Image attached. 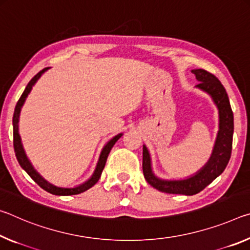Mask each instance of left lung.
<instances>
[{
    "instance_id": "1",
    "label": "left lung",
    "mask_w": 250,
    "mask_h": 250,
    "mask_svg": "<svg viewBox=\"0 0 250 250\" xmlns=\"http://www.w3.org/2000/svg\"><path fill=\"white\" fill-rule=\"evenodd\" d=\"M199 84L196 87L211 96L219 113V130L212 154L205 166L195 175L181 181H165L154 175L148 149L143 146V173L150 186L167 194H181L191 196L202 191L204 188L218 177L226 168L231 156L232 134H234V114L229 103L226 89L220 81L205 69H193Z\"/></svg>"
}]
</instances>
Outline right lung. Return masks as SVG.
Wrapping results in <instances>:
<instances>
[{"label": "right lung", "instance_id": "add662e5", "mask_svg": "<svg viewBox=\"0 0 250 250\" xmlns=\"http://www.w3.org/2000/svg\"><path fill=\"white\" fill-rule=\"evenodd\" d=\"M50 67H46L42 69V71L39 72L38 74H36L33 79L28 82L27 86L24 89L23 94L20 97V100L18 101V103H16L15 106V109H14V114H13V145H14V152H15V156L18 158V162L20 165H21L22 168L26 171L28 174V176L34 181L36 184L40 187H42L44 190L48 191V193H51L53 195H59V196H69V195H77V194H81L83 193V191L89 189V188L93 187L95 184L98 182V179L101 178V175H102V171H103L104 167H105V164H106V159L108 157V154L110 152V149H112V147L115 145V143L120 140L121 136L123 134H118L116 135L115 137H113L112 140H110L107 144H106L103 149H102L101 155H100V158H98V162H97V165H96V168L94 170V174L92 175V177L88 179L83 184H81V185L76 186V187H73V188H65V187H57L55 185H53V184L48 183L47 181H45V179L41 176L34 167L32 166L31 162L28 161V158L26 156L25 152H24V148H23V145H22V142H21V136H20L19 134V117H20V112H21V108L24 104V102H25L26 97L28 94H30L31 89L33 87V85H34L38 80L40 79L41 76L44 72H46L47 69Z\"/></svg>", "mask_w": 250, "mask_h": 250}]
</instances>
